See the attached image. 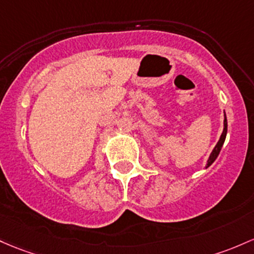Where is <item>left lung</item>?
<instances>
[{
  "label": "left lung",
  "mask_w": 254,
  "mask_h": 254,
  "mask_svg": "<svg viewBox=\"0 0 254 254\" xmlns=\"http://www.w3.org/2000/svg\"><path fill=\"white\" fill-rule=\"evenodd\" d=\"M227 131H228V122H227V116H225L224 113V127H223V132L221 135V137H219V141L217 142V144L214 146V148L212 152H211L210 157L207 159V163H206V169L208 168V166H211L213 164V161L216 160L217 157H218L219 152H221L223 144H224V141H225V137H227Z\"/></svg>",
  "instance_id": "8db88e82"
}]
</instances>
